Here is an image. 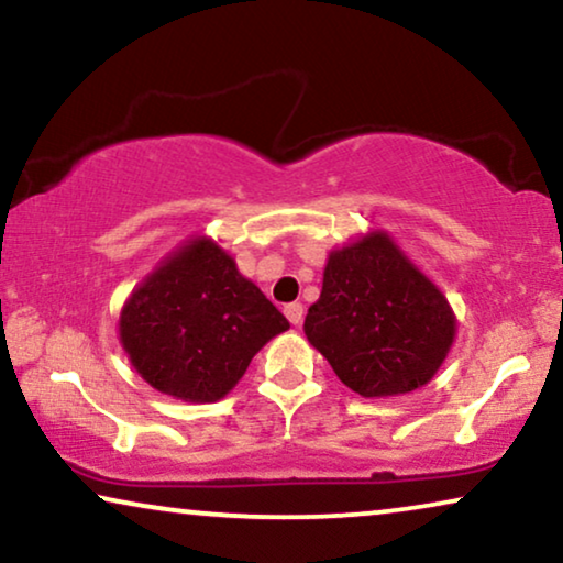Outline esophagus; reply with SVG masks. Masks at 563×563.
I'll return each instance as SVG.
<instances>
[{
	"instance_id": "34e87169",
	"label": "esophagus",
	"mask_w": 563,
	"mask_h": 563,
	"mask_svg": "<svg viewBox=\"0 0 563 563\" xmlns=\"http://www.w3.org/2000/svg\"><path fill=\"white\" fill-rule=\"evenodd\" d=\"M283 311H285V316H288V321L292 323V327H298V323L303 321V306L300 303H288Z\"/></svg>"
}]
</instances>
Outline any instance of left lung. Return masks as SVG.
Returning a JSON list of instances; mask_svg holds the SVG:
<instances>
[{
    "label": "left lung",
    "mask_w": 563,
    "mask_h": 563,
    "mask_svg": "<svg viewBox=\"0 0 563 563\" xmlns=\"http://www.w3.org/2000/svg\"><path fill=\"white\" fill-rule=\"evenodd\" d=\"M303 331L362 398L429 385L456 336L449 300L383 229L329 252Z\"/></svg>",
    "instance_id": "left-lung-1"
}]
</instances>
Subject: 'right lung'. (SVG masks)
Masks as SVG:
<instances>
[{
    "mask_svg": "<svg viewBox=\"0 0 563 563\" xmlns=\"http://www.w3.org/2000/svg\"><path fill=\"white\" fill-rule=\"evenodd\" d=\"M290 323L211 236H191L124 300L120 342L157 393L217 402Z\"/></svg>",
    "mask_w": 563,
    "mask_h": 563,
    "instance_id": "obj_1",
    "label": "right lung"
}]
</instances>
